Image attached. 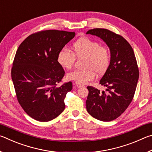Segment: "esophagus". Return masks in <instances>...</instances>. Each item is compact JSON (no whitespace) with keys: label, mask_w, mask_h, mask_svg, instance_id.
I'll return each instance as SVG.
<instances>
[{"label":"esophagus","mask_w":152,"mask_h":152,"mask_svg":"<svg viewBox=\"0 0 152 152\" xmlns=\"http://www.w3.org/2000/svg\"><path fill=\"white\" fill-rule=\"evenodd\" d=\"M75 86L77 87V88H81V87H83L84 85H82V84H80L78 83H75Z\"/></svg>","instance_id":"obj_1"}]
</instances>
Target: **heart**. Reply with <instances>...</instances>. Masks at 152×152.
<instances>
[{
	"instance_id": "heart-1",
	"label": "heart",
	"mask_w": 152,
	"mask_h": 152,
	"mask_svg": "<svg viewBox=\"0 0 152 152\" xmlns=\"http://www.w3.org/2000/svg\"><path fill=\"white\" fill-rule=\"evenodd\" d=\"M73 53L67 50L59 51L58 64L66 70L72 68L76 57H85L83 70H76L67 74V78L80 84H84L93 80L95 74L102 75L110 65V53L107 48L101 46L99 42L88 37H80L72 46Z\"/></svg>"
}]
</instances>
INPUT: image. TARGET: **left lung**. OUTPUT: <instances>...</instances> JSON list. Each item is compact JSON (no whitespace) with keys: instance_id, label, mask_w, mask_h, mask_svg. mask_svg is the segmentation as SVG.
Listing matches in <instances>:
<instances>
[{"instance_id":"1","label":"left lung","mask_w":152,"mask_h":152,"mask_svg":"<svg viewBox=\"0 0 152 152\" xmlns=\"http://www.w3.org/2000/svg\"><path fill=\"white\" fill-rule=\"evenodd\" d=\"M86 34L97 36L110 50V65L100 80L106 91L87 86L86 110L102 121L119 117L132 101L139 79V70L132 46L122 36L106 29H93Z\"/></svg>"}]
</instances>
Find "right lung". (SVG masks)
<instances>
[{
  "instance_id": "1",
  "label": "right lung",
  "mask_w": 152,
  "mask_h": 152,
  "mask_svg": "<svg viewBox=\"0 0 152 152\" xmlns=\"http://www.w3.org/2000/svg\"><path fill=\"white\" fill-rule=\"evenodd\" d=\"M75 35L64 31H43L29 35L18 48L12 80L18 101L33 119L50 121L65 109L64 100L72 89V83L57 86L65 74L57 57Z\"/></svg>"
}]
</instances>
